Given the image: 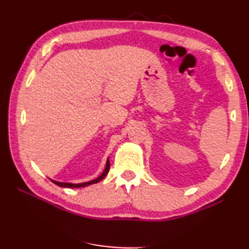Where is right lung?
Masks as SVG:
<instances>
[{
  "label": "right lung",
  "instance_id": "1",
  "mask_svg": "<svg viewBox=\"0 0 249 249\" xmlns=\"http://www.w3.org/2000/svg\"><path fill=\"white\" fill-rule=\"evenodd\" d=\"M109 169H110V161H109V160H107V163H106V168H105L104 172H103L102 174H100V176H99L97 178L93 179V181L84 182V183H79V184L56 182V181H53V179H51V182H53L55 185H57V186H60V187H67V188H80V187H86V186H89V185H91V184H95V183H98V182L102 181V179L108 174Z\"/></svg>",
  "mask_w": 249,
  "mask_h": 249
}]
</instances>
